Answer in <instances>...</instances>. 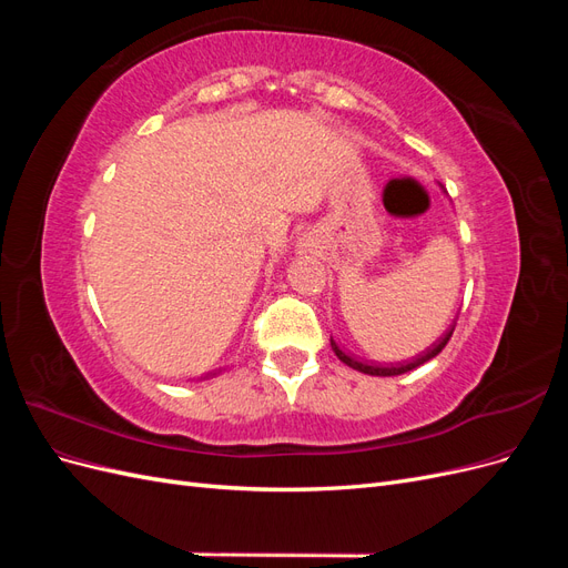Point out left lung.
I'll use <instances>...</instances> for the list:
<instances>
[{
  "label": "left lung",
  "mask_w": 568,
  "mask_h": 568,
  "mask_svg": "<svg viewBox=\"0 0 568 568\" xmlns=\"http://www.w3.org/2000/svg\"><path fill=\"white\" fill-rule=\"evenodd\" d=\"M453 332H455V324H450L448 329H445V334H443L436 343H432V348H426V351L419 353L417 357L405 359V363H395V365H393V363H390V365H376V363H367V359H357L355 355H348L346 351H341L338 343H336L334 338H332V351L336 353V357L341 359L343 365H348V367H353V369H357V372H363V374H369V376H398V374H405V372H409V369H415V367L428 363V359H432V357H436V355L445 348V343L450 341Z\"/></svg>",
  "instance_id": "1"
}]
</instances>
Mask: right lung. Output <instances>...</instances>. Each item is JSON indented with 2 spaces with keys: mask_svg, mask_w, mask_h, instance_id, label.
Instances as JSON below:
<instances>
[{
  "mask_svg": "<svg viewBox=\"0 0 568 568\" xmlns=\"http://www.w3.org/2000/svg\"><path fill=\"white\" fill-rule=\"evenodd\" d=\"M213 374H217V372H213ZM213 374H211V376H213Z\"/></svg>",
  "mask_w": 568,
  "mask_h": 568,
  "instance_id": "obj_1",
  "label": "right lung"
}]
</instances>
